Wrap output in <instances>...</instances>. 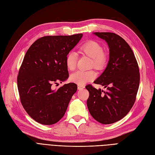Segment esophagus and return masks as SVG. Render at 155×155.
Wrapping results in <instances>:
<instances>
[{"label":"esophagus","instance_id":"esophagus-1","mask_svg":"<svg viewBox=\"0 0 155 155\" xmlns=\"http://www.w3.org/2000/svg\"><path fill=\"white\" fill-rule=\"evenodd\" d=\"M84 88V87L83 86V85H79V84L78 85V90H81V89H83Z\"/></svg>","mask_w":155,"mask_h":155}]
</instances>
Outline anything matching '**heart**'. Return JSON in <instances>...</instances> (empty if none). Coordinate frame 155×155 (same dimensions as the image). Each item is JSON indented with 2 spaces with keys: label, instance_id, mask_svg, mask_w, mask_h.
I'll return each mask as SVG.
<instances>
[{
  "label": "heart",
  "instance_id": "obj_1",
  "mask_svg": "<svg viewBox=\"0 0 155 155\" xmlns=\"http://www.w3.org/2000/svg\"><path fill=\"white\" fill-rule=\"evenodd\" d=\"M80 51L92 58V65L97 68H103L106 63V55L103 52V49L98 42L89 40L81 46ZM77 54L75 52H69L65 60L66 66L68 70L74 71L76 67ZM97 74L94 71H78L72 73L70 76V80L79 85H83L94 80Z\"/></svg>",
  "mask_w": 155,
  "mask_h": 155
}]
</instances>
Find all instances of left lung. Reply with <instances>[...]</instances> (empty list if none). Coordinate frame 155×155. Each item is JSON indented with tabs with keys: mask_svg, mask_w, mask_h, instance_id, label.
<instances>
[{
	"mask_svg": "<svg viewBox=\"0 0 155 155\" xmlns=\"http://www.w3.org/2000/svg\"><path fill=\"white\" fill-rule=\"evenodd\" d=\"M106 41L109 61L102 74L94 81L105 91L88 84L87 106L93 118L101 124H110L124 117L136 99L140 83L138 65L130 45L113 33H94Z\"/></svg>",
	"mask_w": 155,
	"mask_h": 155,
	"instance_id": "1",
	"label": "left lung"
}]
</instances>
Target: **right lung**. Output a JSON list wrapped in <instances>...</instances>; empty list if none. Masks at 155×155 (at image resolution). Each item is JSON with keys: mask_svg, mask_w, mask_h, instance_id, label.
Listing matches in <instances>:
<instances>
[{"mask_svg": "<svg viewBox=\"0 0 155 155\" xmlns=\"http://www.w3.org/2000/svg\"><path fill=\"white\" fill-rule=\"evenodd\" d=\"M82 36L77 34L41 37L25 53L17 77L18 92L27 113L40 124L52 125L59 121L77 91L74 83L57 90L52 86L68 79L66 56Z\"/></svg>", "mask_w": 155, "mask_h": 155, "instance_id": "1", "label": "right lung"}]
</instances>
